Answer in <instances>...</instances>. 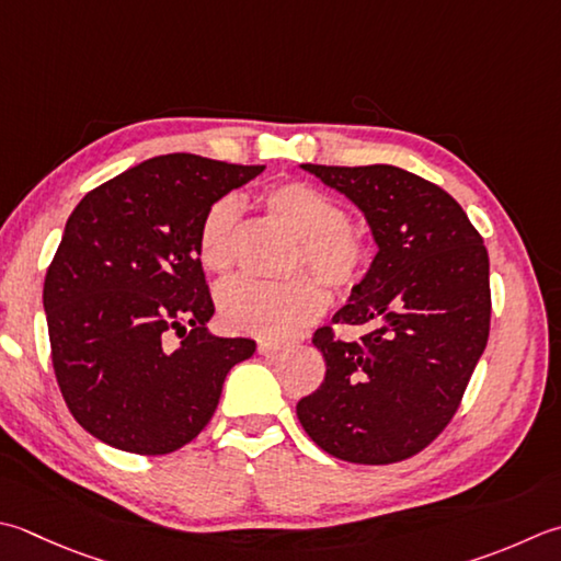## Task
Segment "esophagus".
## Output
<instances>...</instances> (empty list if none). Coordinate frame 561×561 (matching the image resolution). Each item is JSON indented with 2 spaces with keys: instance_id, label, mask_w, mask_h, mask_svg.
I'll return each instance as SVG.
<instances>
[{
  "instance_id": "1",
  "label": "esophagus",
  "mask_w": 561,
  "mask_h": 561,
  "mask_svg": "<svg viewBox=\"0 0 561 561\" xmlns=\"http://www.w3.org/2000/svg\"><path fill=\"white\" fill-rule=\"evenodd\" d=\"M257 350H260V355H262V357H267V359H277V357L282 355L284 345H282V343H260V345H257Z\"/></svg>"
}]
</instances>
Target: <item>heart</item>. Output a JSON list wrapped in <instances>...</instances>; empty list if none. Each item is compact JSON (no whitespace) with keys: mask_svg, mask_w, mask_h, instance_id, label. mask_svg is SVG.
Masks as SVG:
<instances>
[{"mask_svg":"<svg viewBox=\"0 0 561 561\" xmlns=\"http://www.w3.org/2000/svg\"><path fill=\"white\" fill-rule=\"evenodd\" d=\"M260 206L296 236L291 270L311 267L328 287L353 291L369 274L375 248L359 228L345 224L337 199L306 182H277L260 194ZM240 233V206L224 196L208 206L199 228V260L216 274L230 272ZM328 296L311 274H294L287 282L265 284L233 279L218 291L221 323L233 333L282 340L323 313Z\"/></svg>","mask_w":561,"mask_h":561,"instance_id":"b5f03b06","label":"heart"}]
</instances>
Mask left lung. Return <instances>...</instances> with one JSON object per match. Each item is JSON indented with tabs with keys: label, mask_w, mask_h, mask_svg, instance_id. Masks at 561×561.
<instances>
[{
	"label": "left lung",
	"mask_w": 561,
	"mask_h": 561,
	"mask_svg": "<svg viewBox=\"0 0 561 561\" xmlns=\"http://www.w3.org/2000/svg\"><path fill=\"white\" fill-rule=\"evenodd\" d=\"M345 194L375 236L369 274L333 316L357 340L318 328L325 379L296 403L311 440L355 465L419 455L453 421L491 323L489 252L453 196L393 164H301Z\"/></svg>",
	"instance_id": "1"
}]
</instances>
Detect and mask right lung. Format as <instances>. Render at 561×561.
I'll list each match as a JSON object with an SVG mask.
<instances>
[{
    "instance_id": "1",
    "label": "right lung",
    "mask_w": 561,
    "mask_h": 561,
    "mask_svg": "<svg viewBox=\"0 0 561 561\" xmlns=\"http://www.w3.org/2000/svg\"><path fill=\"white\" fill-rule=\"evenodd\" d=\"M265 164L170 152L75 206L43 284L50 357L75 421L124 453L168 455L199 435L250 337H216L199 260L208 206Z\"/></svg>"
}]
</instances>
